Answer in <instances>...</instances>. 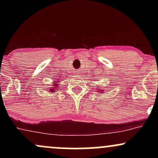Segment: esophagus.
<instances>
[{"mask_svg": "<svg viewBox=\"0 0 158 158\" xmlns=\"http://www.w3.org/2000/svg\"><path fill=\"white\" fill-rule=\"evenodd\" d=\"M79 72H78V73H77V75H79Z\"/></svg>", "mask_w": 158, "mask_h": 158, "instance_id": "obj_1", "label": "esophagus"}]
</instances>
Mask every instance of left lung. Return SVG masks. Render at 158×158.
Listing matches in <instances>:
<instances>
[{
  "mask_svg": "<svg viewBox=\"0 0 158 158\" xmlns=\"http://www.w3.org/2000/svg\"><path fill=\"white\" fill-rule=\"evenodd\" d=\"M103 91V90H98V92H99V93H102V92Z\"/></svg>",
  "mask_w": 158,
  "mask_h": 158,
  "instance_id": "8db88e82",
  "label": "left lung"
}]
</instances>
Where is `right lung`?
<instances>
[{"mask_svg": "<svg viewBox=\"0 0 158 158\" xmlns=\"http://www.w3.org/2000/svg\"><path fill=\"white\" fill-rule=\"evenodd\" d=\"M57 82H58V81H56V82H54L53 84H52V88H50V90H49V91L54 92V91H56V88H58V89H59V88H57V87H58Z\"/></svg>", "mask_w": 158, "mask_h": 158, "instance_id": "right-lung-1", "label": "right lung"}]
</instances>
